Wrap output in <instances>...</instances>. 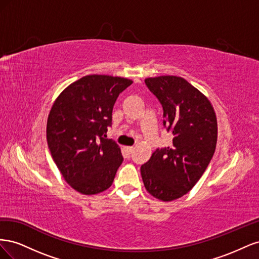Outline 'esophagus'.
Here are the masks:
<instances>
[{
	"instance_id": "esophagus-1",
	"label": "esophagus",
	"mask_w": 259,
	"mask_h": 259,
	"mask_svg": "<svg viewBox=\"0 0 259 259\" xmlns=\"http://www.w3.org/2000/svg\"><path fill=\"white\" fill-rule=\"evenodd\" d=\"M125 149H126V151L128 153H132L133 151H134V147H125Z\"/></svg>"
}]
</instances>
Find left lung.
I'll list each match as a JSON object with an SVG mask.
<instances>
[{"instance_id":"1","label":"left lung","mask_w":259,"mask_h":259,"mask_svg":"<svg viewBox=\"0 0 259 259\" xmlns=\"http://www.w3.org/2000/svg\"><path fill=\"white\" fill-rule=\"evenodd\" d=\"M147 88L163 107V125L173 147L156 149L140 167L147 191L161 201L189 192L207 168L217 143V120L206 96L180 76L148 77Z\"/></svg>"}]
</instances>
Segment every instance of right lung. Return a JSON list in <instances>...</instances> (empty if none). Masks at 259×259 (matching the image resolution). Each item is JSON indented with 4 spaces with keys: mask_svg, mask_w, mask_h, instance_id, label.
Returning a JSON list of instances; mask_svg holds the SVG:
<instances>
[{
    "mask_svg": "<svg viewBox=\"0 0 259 259\" xmlns=\"http://www.w3.org/2000/svg\"><path fill=\"white\" fill-rule=\"evenodd\" d=\"M132 83L120 76L85 75L55 100L46 138L62 177L77 192L97 194L113 183L123 156L106 133L116 98Z\"/></svg>",
    "mask_w": 259,
    "mask_h": 259,
    "instance_id": "1",
    "label": "right lung"
}]
</instances>
